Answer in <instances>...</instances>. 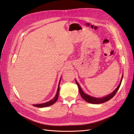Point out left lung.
Instances as JSON below:
<instances>
[{"mask_svg": "<svg viewBox=\"0 0 134 134\" xmlns=\"http://www.w3.org/2000/svg\"><path fill=\"white\" fill-rule=\"evenodd\" d=\"M123 75H122V77H121L120 83H119V85H118V86L116 88V89L114 91H113V92H112L110 94H109V95H107L106 96L103 97H101V98L94 97H92V96H91L89 94H87L83 92V90H82L81 86L78 83V82L76 81V79H75V82H76V83L77 84V85H78V89H79V93H80V94L82 97V98L85 99V100L87 101V102H89V103L94 104H99L103 103V102L109 101V99H110L111 98L113 97V96H114L116 94V93H117V92L119 89V87H120V86L121 82H122V79H123Z\"/></svg>", "mask_w": 134, "mask_h": 134, "instance_id": "1", "label": "left lung"}]
</instances>
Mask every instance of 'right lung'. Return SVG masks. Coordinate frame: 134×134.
Masks as SVG:
<instances>
[{"label": "right lung", "instance_id": "add662e5", "mask_svg": "<svg viewBox=\"0 0 134 134\" xmlns=\"http://www.w3.org/2000/svg\"><path fill=\"white\" fill-rule=\"evenodd\" d=\"M61 78L60 79L59 81V85H58V90H57L56 92V94L55 96V97L53 98V99H51L49 101H48L47 102H45V103H42V104H33L34 107H38V108H44V107H47L48 106H50V105H52V104H53L55 102L58 100V97H59V85H60V81H61Z\"/></svg>", "mask_w": 134, "mask_h": 134}]
</instances>
